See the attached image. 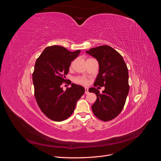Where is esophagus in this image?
I'll list each match as a JSON object with an SVG mask.
<instances>
[{"mask_svg":"<svg viewBox=\"0 0 161 161\" xmlns=\"http://www.w3.org/2000/svg\"><path fill=\"white\" fill-rule=\"evenodd\" d=\"M88 93H89L88 88H85V94H88Z\"/></svg>","mask_w":161,"mask_h":161,"instance_id":"esophagus-1","label":"esophagus"}]
</instances>
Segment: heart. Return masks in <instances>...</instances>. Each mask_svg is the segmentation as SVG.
<instances>
[{"instance_id":"heart-1","label":"heart","mask_w":161,"mask_h":161,"mask_svg":"<svg viewBox=\"0 0 161 161\" xmlns=\"http://www.w3.org/2000/svg\"><path fill=\"white\" fill-rule=\"evenodd\" d=\"M75 83L82 85H87L88 83V80L83 76H77L74 79Z\"/></svg>"}]
</instances>
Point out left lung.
<instances>
[{"instance_id":"8db88e82","label":"left lung","mask_w":161,"mask_h":161,"mask_svg":"<svg viewBox=\"0 0 161 161\" xmlns=\"http://www.w3.org/2000/svg\"><path fill=\"white\" fill-rule=\"evenodd\" d=\"M86 52L96 58L99 65L94 86L105 87L102 93L95 87L89 88L90 92L96 94L97 96L92 109L99 120L104 122L111 120L123 109L129 93L127 65L122 56L108 45L99 46Z\"/></svg>"}]
</instances>
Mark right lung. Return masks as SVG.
<instances>
[{
    "label": "right lung",
    "instance_id": "obj_1",
    "mask_svg": "<svg viewBox=\"0 0 161 161\" xmlns=\"http://www.w3.org/2000/svg\"><path fill=\"white\" fill-rule=\"evenodd\" d=\"M80 52H69L54 45L46 48L36 61L32 74L35 98L41 111L53 121L69 117L85 92L82 86L75 83L65 91L60 86L65 81L71 62Z\"/></svg>",
    "mask_w": 161,
    "mask_h": 161
}]
</instances>
